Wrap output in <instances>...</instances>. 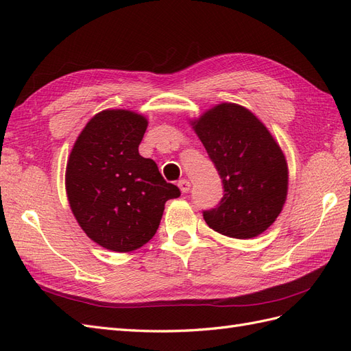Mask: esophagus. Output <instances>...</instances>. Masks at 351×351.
Instances as JSON below:
<instances>
[{
	"label": "esophagus",
	"mask_w": 351,
	"mask_h": 351,
	"mask_svg": "<svg viewBox=\"0 0 351 351\" xmlns=\"http://www.w3.org/2000/svg\"><path fill=\"white\" fill-rule=\"evenodd\" d=\"M178 187H180V190H182L183 193H187L189 190H190V182H189V180H186V178H182L178 182Z\"/></svg>",
	"instance_id": "esophagus-1"
}]
</instances>
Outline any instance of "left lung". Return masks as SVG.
<instances>
[{
	"instance_id": "obj_1",
	"label": "left lung",
	"mask_w": 351,
	"mask_h": 351,
	"mask_svg": "<svg viewBox=\"0 0 351 351\" xmlns=\"http://www.w3.org/2000/svg\"><path fill=\"white\" fill-rule=\"evenodd\" d=\"M192 125L224 186L219 204L204 210L206 224L234 239H252L268 230L289 189L280 145L256 115L237 104H219Z\"/></svg>"
}]
</instances>
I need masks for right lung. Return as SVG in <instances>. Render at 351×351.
<instances>
[{"instance_id": "1", "label": "right lung", "mask_w": 351, "mask_h": 351, "mask_svg": "<svg viewBox=\"0 0 351 351\" xmlns=\"http://www.w3.org/2000/svg\"><path fill=\"white\" fill-rule=\"evenodd\" d=\"M146 127L145 117L133 111H101L84 125L67 161L73 215L90 240L112 252H132L149 241L165 202L180 196L154 159L139 154Z\"/></svg>"}]
</instances>
